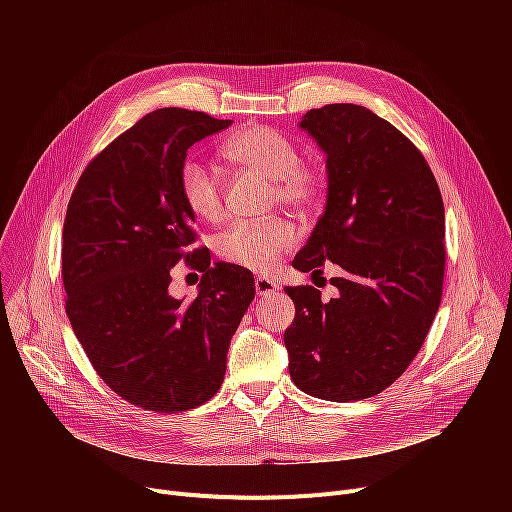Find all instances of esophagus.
Masks as SVG:
<instances>
[{"label":"esophagus","instance_id":"34e87169","mask_svg":"<svg viewBox=\"0 0 512 512\" xmlns=\"http://www.w3.org/2000/svg\"><path fill=\"white\" fill-rule=\"evenodd\" d=\"M278 288H280L278 282H274V280H270V278H265V276H259V278L255 280V292L259 294V297H267V294L276 292Z\"/></svg>","mask_w":512,"mask_h":512}]
</instances>
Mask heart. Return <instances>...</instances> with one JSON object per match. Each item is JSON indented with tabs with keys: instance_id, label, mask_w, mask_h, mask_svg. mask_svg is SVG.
Segmentation results:
<instances>
[{
	"instance_id": "obj_1",
	"label": "heart",
	"mask_w": 512,
	"mask_h": 512,
	"mask_svg": "<svg viewBox=\"0 0 512 512\" xmlns=\"http://www.w3.org/2000/svg\"><path fill=\"white\" fill-rule=\"evenodd\" d=\"M224 155L238 166L251 168L274 180V191L280 205L311 213L324 193V176L299 159V151L286 134L267 128L249 126L222 145ZM180 195L195 215L203 220H218L224 209V176L201 157H186L178 172ZM299 232L288 220H238L218 238L222 259L247 267L253 272H267L294 245Z\"/></svg>"
}]
</instances>
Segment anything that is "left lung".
Returning <instances> with one entry per match:
<instances>
[{
  "mask_svg": "<svg viewBox=\"0 0 512 512\" xmlns=\"http://www.w3.org/2000/svg\"><path fill=\"white\" fill-rule=\"evenodd\" d=\"M326 153L328 199L299 272L332 261L336 297L286 286L297 315L284 332L299 390L332 402L394 384L432 328L444 284V203L421 151L388 120L355 103H330L301 120Z\"/></svg>",
  "mask_w": 512,
  "mask_h": 512,
  "instance_id": "left-lung-1",
  "label": "left lung"
}]
</instances>
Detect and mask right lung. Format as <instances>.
Segmentation results:
<instances>
[{
    "mask_svg": "<svg viewBox=\"0 0 512 512\" xmlns=\"http://www.w3.org/2000/svg\"><path fill=\"white\" fill-rule=\"evenodd\" d=\"M230 124L155 110L91 159L68 203L66 315L99 378L147 411L195 409L220 390L230 338L255 297L249 270L193 249L195 213L178 188L186 151ZM180 258L204 272L191 304L167 292Z\"/></svg>",
    "mask_w": 512,
    "mask_h": 512,
    "instance_id": "obj_1",
    "label": "right lung"
}]
</instances>
